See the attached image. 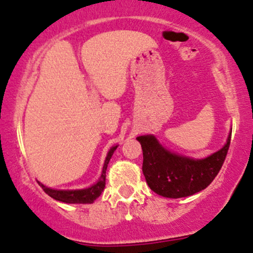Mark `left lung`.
<instances>
[{
    "label": "left lung",
    "mask_w": 253,
    "mask_h": 253,
    "mask_svg": "<svg viewBox=\"0 0 253 253\" xmlns=\"http://www.w3.org/2000/svg\"><path fill=\"white\" fill-rule=\"evenodd\" d=\"M230 136L219 151L204 159L180 156L163 147L153 135L138 136L143 153L142 171L149 188L165 198H183L205 189L223 165Z\"/></svg>",
    "instance_id": "obj_1"
}]
</instances>
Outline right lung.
<instances>
[{
	"label": "right lung",
	"instance_id": "obj_1",
	"mask_svg": "<svg viewBox=\"0 0 253 253\" xmlns=\"http://www.w3.org/2000/svg\"><path fill=\"white\" fill-rule=\"evenodd\" d=\"M118 146H115L108 151L107 157L105 159L104 168H102L101 176H100L99 181L96 183L93 184L91 187L84 189H75V191H61V189H51L49 187H45L44 184H42L39 182V184L43 188V191L47 193L49 197L53 199L59 200V202L67 203V204H91L94 203V200H96V198L100 197L102 191L105 188L106 184V170H107V165L110 163L111 157L113 156V152L116 151V148Z\"/></svg>",
	"mask_w": 253,
	"mask_h": 253
}]
</instances>
